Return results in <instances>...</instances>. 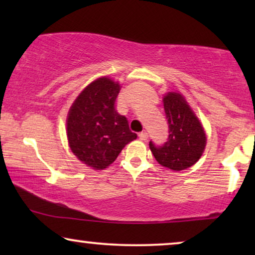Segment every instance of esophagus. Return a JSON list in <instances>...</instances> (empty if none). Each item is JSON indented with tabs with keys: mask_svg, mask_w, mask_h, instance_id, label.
Listing matches in <instances>:
<instances>
[{
	"mask_svg": "<svg viewBox=\"0 0 255 255\" xmlns=\"http://www.w3.org/2000/svg\"><path fill=\"white\" fill-rule=\"evenodd\" d=\"M139 138H140V140H147V138H148L147 132L146 131L140 132V133H139Z\"/></svg>",
	"mask_w": 255,
	"mask_h": 255,
	"instance_id": "1",
	"label": "esophagus"
}]
</instances>
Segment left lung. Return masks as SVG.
<instances>
[{"label": "left lung", "mask_w": 255, "mask_h": 255, "mask_svg": "<svg viewBox=\"0 0 255 255\" xmlns=\"http://www.w3.org/2000/svg\"><path fill=\"white\" fill-rule=\"evenodd\" d=\"M163 108L168 122V139L162 146L149 141V148L160 165L180 172L198 161L207 145V135L181 94L167 93L163 96Z\"/></svg>", "instance_id": "1"}]
</instances>
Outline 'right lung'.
<instances>
[{
	"label": "right lung",
	"mask_w": 255,
	"mask_h": 255,
	"mask_svg": "<svg viewBox=\"0 0 255 255\" xmlns=\"http://www.w3.org/2000/svg\"><path fill=\"white\" fill-rule=\"evenodd\" d=\"M121 85L103 76L86 87L72 104L67 116V139L72 152L93 169L111 165L125 145L137 134L115 104Z\"/></svg>",
	"instance_id": "right-lung-1"
}]
</instances>
